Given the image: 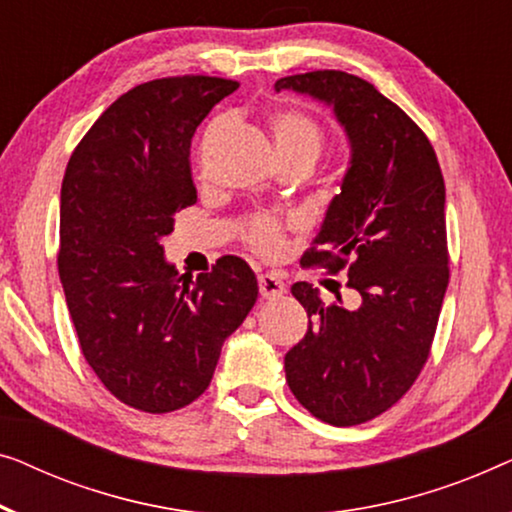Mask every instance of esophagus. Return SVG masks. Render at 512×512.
I'll use <instances>...</instances> for the list:
<instances>
[{
  "mask_svg": "<svg viewBox=\"0 0 512 512\" xmlns=\"http://www.w3.org/2000/svg\"><path fill=\"white\" fill-rule=\"evenodd\" d=\"M257 283L262 299H278L285 294V283L278 276H273V273H262V276L257 278Z\"/></svg>",
  "mask_w": 512,
  "mask_h": 512,
  "instance_id": "1",
  "label": "esophagus"
}]
</instances>
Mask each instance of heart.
<instances>
[{"label": "heart", "instance_id": "heart-1", "mask_svg": "<svg viewBox=\"0 0 512 512\" xmlns=\"http://www.w3.org/2000/svg\"><path fill=\"white\" fill-rule=\"evenodd\" d=\"M218 122L208 129V136L218 132ZM273 139L280 157L285 155H308L311 160H318L322 150V129L315 125V120L299 111H278L271 118ZM243 236L259 255H276L283 248V229L269 215H253L243 225Z\"/></svg>", "mask_w": 512, "mask_h": 512}]
</instances>
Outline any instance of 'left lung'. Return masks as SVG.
<instances>
[{
    "mask_svg": "<svg viewBox=\"0 0 512 512\" xmlns=\"http://www.w3.org/2000/svg\"><path fill=\"white\" fill-rule=\"evenodd\" d=\"M334 109L350 143L306 266L348 269L357 308L322 304L306 280L292 294L308 331L285 355V378L308 413L334 427L369 422L420 376L450 280L445 183L420 127L364 78L308 71L276 81Z\"/></svg>",
    "mask_w": 512,
    "mask_h": 512,
    "instance_id": "8db88e82",
    "label": "left lung"
}]
</instances>
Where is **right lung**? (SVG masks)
Listing matches in <instances>:
<instances>
[{"label": "right lung", "instance_id": "obj_1", "mask_svg": "<svg viewBox=\"0 0 512 512\" xmlns=\"http://www.w3.org/2000/svg\"><path fill=\"white\" fill-rule=\"evenodd\" d=\"M236 88L215 76L136 85L99 115L64 171L57 269L78 343L106 390L143 413L201 397L222 343L257 301L241 257L192 278L162 246L174 215L197 201L192 136Z\"/></svg>", "mask_w": 512, "mask_h": 512}]
</instances>
